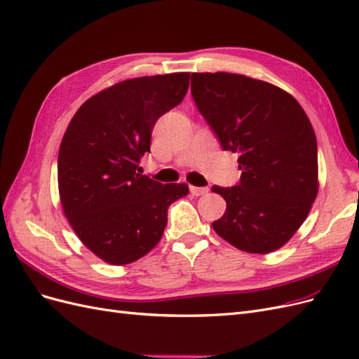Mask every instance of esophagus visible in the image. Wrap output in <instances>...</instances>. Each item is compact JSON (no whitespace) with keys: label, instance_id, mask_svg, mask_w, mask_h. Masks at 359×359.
<instances>
[{"label":"esophagus","instance_id":"1","mask_svg":"<svg viewBox=\"0 0 359 359\" xmlns=\"http://www.w3.org/2000/svg\"><path fill=\"white\" fill-rule=\"evenodd\" d=\"M190 191L193 196H202V194L208 193V187H194V186H190Z\"/></svg>","mask_w":359,"mask_h":359}]
</instances>
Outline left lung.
<instances>
[{
  "mask_svg": "<svg viewBox=\"0 0 359 359\" xmlns=\"http://www.w3.org/2000/svg\"><path fill=\"white\" fill-rule=\"evenodd\" d=\"M191 95L224 151L238 154L236 186L212 229L247 253L285 245L318 196V142L309 116L278 86L233 73H191Z\"/></svg>",
  "mask_w": 359,
  "mask_h": 359,
  "instance_id": "1",
  "label": "left lung"
}]
</instances>
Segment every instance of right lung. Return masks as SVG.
<instances>
[{
    "label": "right lung",
    "mask_w": 359,
    "mask_h": 359,
    "mask_svg": "<svg viewBox=\"0 0 359 359\" xmlns=\"http://www.w3.org/2000/svg\"><path fill=\"white\" fill-rule=\"evenodd\" d=\"M190 73L128 79L86 100L64 133L58 189L64 215L83 245L111 265H127L153 250L172 202L187 184L140 175L157 119L178 106Z\"/></svg>",
    "instance_id": "1"
}]
</instances>
